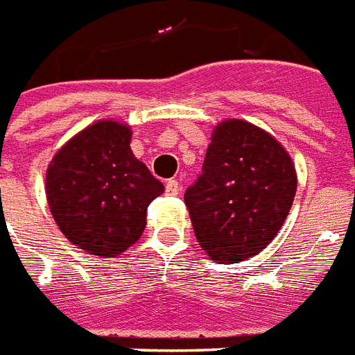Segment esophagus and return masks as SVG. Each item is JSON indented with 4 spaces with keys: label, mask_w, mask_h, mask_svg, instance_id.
I'll list each match as a JSON object with an SVG mask.
<instances>
[{
    "label": "esophagus",
    "mask_w": 355,
    "mask_h": 355,
    "mask_svg": "<svg viewBox=\"0 0 355 355\" xmlns=\"http://www.w3.org/2000/svg\"><path fill=\"white\" fill-rule=\"evenodd\" d=\"M166 193L170 195V197H178L180 193H182V185L178 180H170V182L166 183Z\"/></svg>",
    "instance_id": "1"
}]
</instances>
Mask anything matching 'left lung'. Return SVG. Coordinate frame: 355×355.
<instances>
[{
    "label": "left lung",
    "mask_w": 355,
    "mask_h": 355,
    "mask_svg": "<svg viewBox=\"0 0 355 355\" xmlns=\"http://www.w3.org/2000/svg\"><path fill=\"white\" fill-rule=\"evenodd\" d=\"M296 182L293 158L271 133L237 118L220 122L183 197L198 245L218 263L262 252L291 212Z\"/></svg>",
    "instance_id": "1"
}]
</instances>
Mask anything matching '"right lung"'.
<instances>
[{
  "mask_svg": "<svg viewBox=\"0 0 355 355\" xmlns=\"http://www.w3.org/2000/svg\"><path fill=\"white\" fill-rule=\"evenodd\" d=\"M132 130L93 122L55 153L45 173L47 205L59 230L87 254L125 252L147 225V206L164 185L133 157Z\"/></svg>",
  "mask_w": 355,
  "mask_h": 355,
  "instance_id": "right-lung-1",
  "label": "right lung"
}]
</instances>
